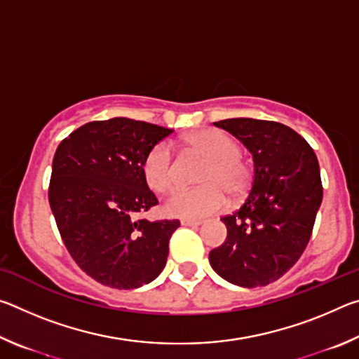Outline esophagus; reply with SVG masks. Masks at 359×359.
Wrapping results in <instances>:
<instances>
[{
	"instance_id": "obj_1",
	"label": "esophagus",
	"mask_w": 359,
	"mask_h": 359,
	"mask_svg": "<svg viewBox=\"0 0 359 359\" xmlns=\"http://www.w3.org/2000/svg\"><path fill=\"white\" fill-rule=\"evenodd\" d=\"M182 223V226H199V224H201L203 222L201 220H182L180 222Z\"/></svg>"
}]
</instances>
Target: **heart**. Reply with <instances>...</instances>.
Listing matches in <instances>:
<instances>
[{
    "label": "heart",
    "mask_w": 359,
    "mask_h": 359,
    "mask_svg": "<svg viewBox=\"0 0 359 359\" xmlns=\"http://www.w3.org/2000/svg\"><path fill=\"white\" fill-rule=\"evenodd\" d=\"M187 147L205 158L196 188H179L165 199L163 212L175 218H203L226 208L228 199L242 198L250 188L252 169L241 156L238 141L220 130H201L187 137ZM145 184L154 191H166L177 179V161L166 142H158L142 160Z\"/></svg>",
    "instance_id": "b5f03b06"
}]
</instances>
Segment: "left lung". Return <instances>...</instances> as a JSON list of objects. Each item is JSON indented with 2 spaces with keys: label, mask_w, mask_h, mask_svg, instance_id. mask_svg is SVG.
I'll list each match as a JSON object with an SVG mask.
<instances>
[{
  "label": "left lung",
  "mask_w": 359,
  "mask_h": 359,
  "mask_svg": "<svg viewBox=\"0 0 359 359\" xmlns=\"http://www.w3.org/2000/svg\"><path fill=\"white\" fill-rule=\"evenodd\" d=\"M214 125L250 150L255 172L244 204L222 218L228 236L209 253L210 266L239 287H264L294 266L312 236L323 199L317 155L277 121L228 118Z\"/></svg>",
  "instance_id": "8db88e82"
}]
</instances>
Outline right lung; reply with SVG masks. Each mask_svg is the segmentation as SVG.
Masks as SVG:
<instances>
[{
  "label": "right lung",
  "instance_id": "1",
  "mask_svg": "<svg viewBox=\"0 0 359 359\" xmlns=\"http://www.w3.org/2000/svg\"><path fill=\"white\" fill-rule=\"evenodd\" d=\"M174 130L115 117L85 123L60 142L48 203L72 259L106 287L139 288L165 269L179 220L149 222L158 204L142 160Z\"/></svg>",
  "mask_w": 359,
  "mask_h": 359
}]
</instances>
